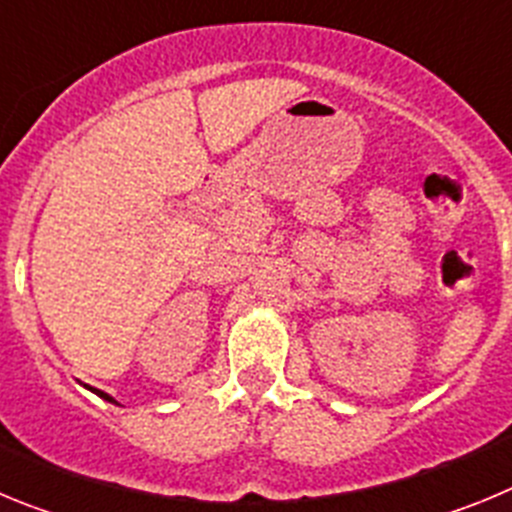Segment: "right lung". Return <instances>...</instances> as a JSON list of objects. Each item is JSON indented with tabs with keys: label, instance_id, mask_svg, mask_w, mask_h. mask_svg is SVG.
Here are the masks:
<instances>
[{
	"label": "right lung",
	"instance_id": "add662e5",
	"mask_svg": "<svg viewBox=\"0 0 512 512\" xmlns=\"http://www.w3.org/2000/svg\"><path fill=\"white\" fill-rule=\"evenodd\" d=\"M94 392H97V395H99V397H102V400H107V402H115V400H112V397H110V395H104V392H99V390H94Z\"/></svg>",
	"mask_w": 512,
	"mask_h": 512
}]
</instances>
